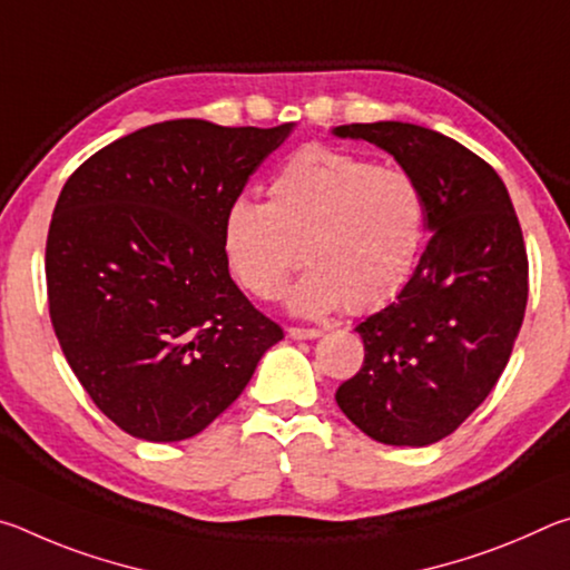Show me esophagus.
Returning a JSON list of instances; mask_svg holds the SVG:
<instances>
[{"mask_svg": "<svg viewBox=\"0 0 570 570\" xmlns=\"http://www.w3.org/2000/svg\"><path fill=\"white\" fill-rule=\"evenodd\" d=\"M288 336H294V340H316V336H322V330H308V326H288Z\"/></svg>", "mask_w": 570, "mask_h": 570, "instance_id": "1", "label": "esophagus"}]
</instances>
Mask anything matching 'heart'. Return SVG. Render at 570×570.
I'll return each instance as SVG.
<instances>
[{
    "instance_id": "b5f03b06",
    "label": "heart",
    "mask_w": 570,
    "mask_h": 570,
    "mask_svg": "<svg viewBox=\"0 0 570 570\" xmlns=\"http://www.w3.org/2000/svg\"><path fill=\"white\" fill-rule=\"evenodd\" d=\"M424 236L428 200L407 168L322 146L276 170L268 204L236 198L224 218L226 258L254 296H282L302 256L312 266L288 298L296 314L387 304L410 284Z\"/></svg>"
}]
</instances>
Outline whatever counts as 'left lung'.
<instances>
[{
	"mask_svg": "<svg viewBox=\"0 0 570 570\" xmlns=\"http://www.w3.org/2000/svg\"><path fill=\"white\" fill-rule=\"evenodd\" d=\"M332 132L407 168L432 230L410 284L354 330L364 364L336 404L384 445H432L480 407L513 352L528 302L523 230L498 173L448 135L397 120Z\"/></svg>",
	"mask_w": 570,
	"mask_h": 570,
	"instance_id": "obj_1",
	"label": "left lung"
}]
</instances>
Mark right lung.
Here are the masks:
<instances>
[{
  "label": "right lung",
  "mask_w": 570,
  "mask_h": 570,
  "mask_svg": "<svg viewBox=\"0 0 570 570\" xmlns=\"http://www.w3.org/2000/svg\"><path fill=\"white\" fill-rule=\"evenodd\" d=\"M292 130L166 120L67 178L45 250L50 320L75 377L128 435H198L284 340L228 274L224 218Z\"/></svg>",
  "instance_id": "right-lung-1"
}]
</instances>
